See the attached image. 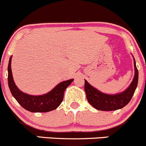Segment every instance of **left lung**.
<instances>
[{
  "label": "left lung",
  "instance_id": "8db88e82",
  "mask_svg": "<svg viewBox=\"0 0 146 146\" xmlns=\"http://www.w3.org/2000/svg\"><path fill=\"white\" fill-rule=\"evenodd\" d=\"M133 64L135 74L133 80L130 85L120 93L110 95L102 92L85 80V91L88 102L94 108L101 111H114L125 107L131 100L138 85V71L134 58Z\"/></svg>",
  "mask_w": 146,
  "mask_h": 146
}]
</instances>
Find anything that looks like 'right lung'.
I'll list each match as a JSON object with an SVG mask.
<instances>
[{
	"label": "right lung",
	"mask_w": 146,
	"mask_h": 146,
	"mask_svg": "<svg viewBox=\"0 0 146 146\" xmlns=\"http://www.w3.org/2000/svg\"><path fill=\"white\" fill-rule=\"evenodd\" d=\"M10 56L8 67V81L10 90L15 99L24 109L31 112H47L56 110L64 100L65 90L73 81V79L65 80L51 91L42 95H32L22 92L15 83L11 69Z\"/></svg>",
	"instance_id": "obj_1"
}]
</instances>
